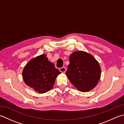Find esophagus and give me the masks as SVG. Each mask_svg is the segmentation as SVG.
Listing matches in <instances>:
<instances>
[{"label": "esophagus", "mask_w": 124, "mask_h": 124, "mask_svg": "<svg viewBox=\"0 0 124 124\" xmlns=\"http://www.w3.org/2000/svg\"><path fill=\"white\" fill-rule=\"evenodd\" d=\"M59 70L61 72V73H65L66 71V68L65 67H62L59 69Z\"/></svg>", "instance_id": "obj_1"}]
</instances>
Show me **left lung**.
<instances>
[{"instance_id": "obj_1", "label": "left lung", "mask_w": 124, "mask_h": 124, "mask_svg": "<svg viewBox=\"0 0 124 124\" xmlns=\"http://www.w3.org/2000/svg\"><path fill=\"white\" fill-rule=\"evenodd\" d=\"M101 71L99 63L93 55L85 51H76L70 55L66 75L78 91L87 92L97 85Z\"/></svg>"}]
</instances>
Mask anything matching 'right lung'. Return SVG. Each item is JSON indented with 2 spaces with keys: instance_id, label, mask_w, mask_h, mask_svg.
<instances>
[{
  "instance_id": "right-lung-1",
  "label": "right lung",
  "mask_w": 124,
  "mask_h": 124,
  "mask_svg": "<svg viewBox=\"0 0 124 124\" xmlns=\"http://www.w3.org/2000/svg\"><path fill=\"white\" fill-rule=\"evenodd\" d=\"M61 72L48 61L46 54L31 59L24 67L22 75L25 84L38 93L43 94L53 88L56 78Z\"/></svg>"
}]
</instances>
